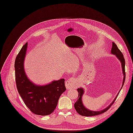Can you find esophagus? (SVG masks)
<instances>
[{
  "label": "esophagus",
  "instance_id": "esophagus-1",
  "mask_svg": "<svg viewBox=\"0 0 133 133\" xmlns=\"http://www.w3.org/2000/svg\"><path fill=\"white\" fill-rule=\"evenodd\" d=\"M66 87L68 89H71L73 88H76L78 87L77 80L76 78L72 77L66 81L65 83Z\"/></svg>",
  "mask_w": 133,
  "mask_h": 133
}]
</instances>
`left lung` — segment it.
<instances>
[{
	"instance_id": "obj_1",
	"label": "left lung",
	"mask_w": 133,
	"mask_h": 133,
	"mask_svg": "<svg viewBox=\"0 0 133 133\" xmlns=\"http://www.w3.org/2000/svg\"><path fill=\"white\" fill-rule=\"evenodd\" d=\"M112 48H111V53L112 54H114L116 56V57L119 59V61L121 62V65H122V71H123V83H122V86L120 89V90H119V92L118 93L117 95L116 96V98H115V99L114 100V101L111 103V104L110 105H109L107 106L106 108H104V109L102 110H100V111H92L90 110H89L88 109H87L85 106L83 105V103H82V96L84 94V89L82 88H78L77 90L79 92V97H78V99L77 101V102L75 103L74 106L76 110V111H77V112L80 114V115L83 116H86V117H88V116H97L101 114L104 113V112H106V111L110 107V106L114 104V102L116 101L121 89H122L124 83V81L125 79V59L123 57V55L121 52V51L119 49V48H118L117 46L115 44V43L112 42Z\"/></svg>"
}]
</instances>
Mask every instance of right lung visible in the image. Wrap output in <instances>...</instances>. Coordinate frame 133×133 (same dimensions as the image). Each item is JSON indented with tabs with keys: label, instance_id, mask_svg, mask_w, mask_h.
I'll return each instance as SVG.
<instances>
[{
	"label": "right lung",
	"instance_id": "right-lung-1",
	"mask_svg": "<svg viewBox=\"0 0 133 133\" xmlns=\"http://www.w3.org/2000/svg\"><path fill=\"white\" fill-rule=\"evenodd\" d=\"M26 43L17 54L15 61V81L18 92L25 105L33 114L47 116L53 112L61 95L66 90L65 80L53 81L50 83L37 85L28 79L24 63L27 52Z\"/></svg>",
	"mask_w": 133,
	"mask_h": 133
}]
</instances>
